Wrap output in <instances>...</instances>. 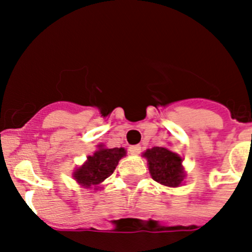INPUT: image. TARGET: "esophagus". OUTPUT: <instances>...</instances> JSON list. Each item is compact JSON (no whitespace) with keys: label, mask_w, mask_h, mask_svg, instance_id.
Instances as JSON below:
<instances>
[{"label":"esophagus","mask_w":252,"mask_h":252,"mask_svg":"<svg viewBox=\"0 0 252 252\" xmlns=\"http://www.w3.org/2000/svg\"><path fill=\"white\" fill-rule=\"evenodd\" d=\"M140 150H142L140 145H131V147H129V153L133 155H138L140 153Z\"/></svg>","instance_id":"obj_1"}]
</instances>
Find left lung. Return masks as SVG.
Returning <instances> with one entry per match:
<instances>
[{
    "mask_svg": "<svg viewBox=\"0 0 252 252\" xmlns=\"http://www.w3.org/2000/svg\"><path fill=\"white\" fill-rule=\"evenodd\" d=\"M153 179L165 187H179L184 179L182 158L166 148L154 147L144 153Z\"/></svg>",
    "mask_w": 252,
    "mask_h": 252,
    "instance_id": "1",
    "label": "left lung"
}]
</instances>
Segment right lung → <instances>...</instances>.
<instances>
[{"mask_svg": "<svg viewBox=\"0 0 252 252\" xmlns=\"http://www.w3.org/2000/svg\"><path fill=\"white\" fill-rule=\"evenodd\" d=\"M124 155H126V150L123 148L105 149V148L99 147V149L92 157H88V160L84 165L74 171L73 176L79 184L86 188H91L92 185H99L103 180L112 175L115 166L118 165L119 160Z\"/></svg>", "mask_w": 252, "mask_h": 252, "instance_id": "add662e5", "label": "right lung"}]
</instances>
